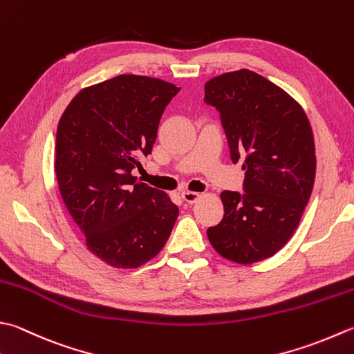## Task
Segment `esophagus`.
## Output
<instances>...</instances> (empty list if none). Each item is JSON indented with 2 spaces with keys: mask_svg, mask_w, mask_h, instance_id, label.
Instances as JSON below:
<instances>
[{
  "mask_svg": "<svg viewBox=\"0 0 354 354\" xmlns=\"http://www.w3.org/2000/svg\"><path fill=\"white\" fill-rule=\"evenodd\" d=\"M183 199L185 201V203H189V204H193V203H196V201L199 199V193H196V192H183Z\"/></svg>",
  "mask_w": 354,
  "mask_h": 354,
  "instance_id": "obj_1",
  "label": "esophagus"
}]
</instances>
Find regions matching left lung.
Listing matches in <instances>:
<instances>
[{"instance_id": "obj_1", "label": "left lung", "mask_w": 354, "mask_h": 354, "mask_svg": "<svg viewBox=\"0 0 354 354\" xmlns=\"http://www.w3.org/2000/svg\"><path fill=\"white\" fill-rule=\"evenodd\" d=\"M204 102L219 112L233 164L245 171L242 190H224V218L207 230L221 256L253 264L287 244L315 184V141L292 96L247 68L205 82Z\"/></svg>"}]
</instances>
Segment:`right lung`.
<instances>
[{"mask_svg":"<svg viewBox=\"0 0 354 354\" xmlns=\"http://www.w3.org/2000/svg\"><path fill=\"white\" fill-rule=\"evenodd\" d=\"M179 92L167 81L120 75L82 88L57 130L55 173L88 250L109 266L136 268L162 250L179 209L131 170L151 153L164 109Z\"/></svg>","mask_w":354,"mask_h":354,"instance_id":"obj_1","label":"right lung"}]
</instances>
